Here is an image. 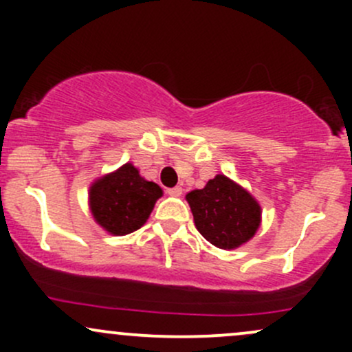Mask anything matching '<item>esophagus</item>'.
<instances>
[{"label": "esophagus", "instance_id": "esophagus-1", "mask_svg": "<svg viewBox=\"0 0 352 352\" xmlns=\"http://www.w3.org/2000/svg\"><path fill=\"white\" fill-rule=\"evenodd\" d=\"M182 192H184V190H182V187H173V188H168L167 190V193L170 197H182Z\"/></svg>", "mask_w": 352, "mask_h": 352}]
</instances>
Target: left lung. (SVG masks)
<instances>
[{"label":"left lung","instance_id":"1","mask_svg":"<svg viewBox=\"0 0 352 352\" xmlns=\"http://www.w3.org/2000/svg\"><path fill=\"white\" fill-rule=\"evenodd\" d=\"M201 236L221 250L248 243L261 225V207L248 190L218 173L185 195Z\"/></svg>","mask_w":352,"mask_h":352}]
</instances>
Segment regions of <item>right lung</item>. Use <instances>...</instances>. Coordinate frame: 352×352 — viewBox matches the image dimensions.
I'll use <instances>...</instances> for the list:
<instances>
[{
  "instance_id": "add662e5",
  "label": "right lung",
  "mask_w": 352,
  "mask_h": 352,
  "mask_svg": "<svg viewBox=\"0 0 352 352\" xmlns=\"http://www.w3.org/2000/svg\"><path fill=\"white\" fill-rule=\"evenodd\" d=\"M164 195L155 182L145 180L134 164L99 177L89 187V210L96 223L114 236L139 230Z\"/></svg>"
}]
</instances>
